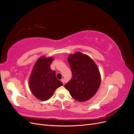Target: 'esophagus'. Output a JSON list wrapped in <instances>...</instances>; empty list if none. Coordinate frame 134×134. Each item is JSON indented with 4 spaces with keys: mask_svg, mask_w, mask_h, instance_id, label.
<instances>
[{
    "mask_svg": "<svg viewBox=\"0 0 134 134\" xmlns=\"http://www.w3.org/2000/svg\"><path fill=\"white\" fill-rule=\"evenodd\" d=\"M61 81H62V82H63V84L64 85V79L63 78V79H61Z\"/></svg>",
    "mask_w": 134,
    "mask_h": 134,
    "instance_id": "34e87169",
    "label": "esophagus"
}]
</instances>
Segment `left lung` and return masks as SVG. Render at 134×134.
<instances>
[{
    "instance_id": "left-lung-1",
    "label": "left lung",
    "mask_w": 134,
    "mask_h": 134,
    "mask_svg": "<svg viewBox=\"0 0 134 134\" xmlns=\"http://www.w3.org/2000/svg\"><path fill=\"white\" fill-rule=\"evenodd\" d=\"M68 62L72 77L65 88L75 100L79 102L89 100L96 94L100 86V75L98 67L90 56L79 52L69 56Z\"/></svg>"
}]
</instances>
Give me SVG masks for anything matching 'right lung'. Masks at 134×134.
Wrapping results in <instances>:
<instances>
[{"instance_id":"add662e5","label":"right lung","mask_w":134,"mask_h":134,"mask_svg":"<svg viewBox=\"0 0 134 134\" xmlns=\"http://www.w3.org/2000/svg\"><path fill=\"white\" fill-rule=\"evenodd\" d=\"M52 58H40L36 62L29 79V86L33 94L41 100L50 99L56 89L63 85L56 77V72L50 68Z\"/></svg>"}]
</instances>
